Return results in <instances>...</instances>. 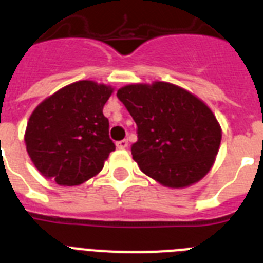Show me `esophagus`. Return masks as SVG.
I'll return each mask as SVG.
<instances>
[{
  "label": "esophagus",
  "instance_id": "esophagus-1",
  "mask_svg": "<svg viewBox=\"0 0 263 263\" xmlns=\"http://www.w3.org/2000/svg\"><path fill=\"white\" fill-rule=\"evenodd\" d=\"M116 147H118V148H120V149L127 148V147H128V140H127V139H123V140H120V142L116 143Z\"/></svg>",
  "mask_w": 263,
  "mask_h": 263
}]
</instances>
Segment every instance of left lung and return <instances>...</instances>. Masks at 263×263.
Segmentation results:
<instances>
[{
    "mask_svg": "<svg viewBox=\"0 0 263 263\" xmlns=\"http://www.w3.org/2000/svg\"><path fill=\"white\" fill-rule=\"evenodd\" d=\"M118 98L138 125L131 152L145 175L165 187L182 189L210 171L222 129L202 100L164 81L125 85Z\"/></svg>",
    "mask_w": 263,
    "mask_h": 263,
    "instance_id": "obj_1",
    "label": "left lung"
}]
</instances>
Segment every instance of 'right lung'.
I'll return each mask as SVG.
<instances>
[{
	"label": "right lung",
	"instance_id": "obj_1",
	"mask_svg": "<svg viewBox=\"0 0 263 263\" xmlns=\"http://www.w3.org/2000/svg\"><path fill=\"white\" fill-rule=\"evenodd\" d=\"M114 89L81 80L40 103L25 131L36 168L60 186H77L98 175L115 144L103 108Z\"/></svg>",
	"mask_w": 263,
	"mask_h": 263
}]
</instances>
